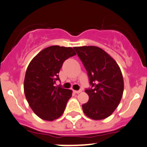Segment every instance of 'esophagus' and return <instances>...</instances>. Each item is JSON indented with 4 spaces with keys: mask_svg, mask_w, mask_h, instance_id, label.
<instances>
[{
    "mask_svg": "<svg viewBox=\"0 0 147 147\" xmlns=\"http://www.w3.org/2000/svg\"><path fill=\"white\" fill-rule=\"evenodd\" d=\"M82 92V89H79V90H78V91L74 90V93H76V94H79V93H81Z\"/></svg>",
    "mask_w": 147,
    "mask_h": 147,
    "instance_id": "34e87169",
    "label": "esophagus"
}]
</instances>
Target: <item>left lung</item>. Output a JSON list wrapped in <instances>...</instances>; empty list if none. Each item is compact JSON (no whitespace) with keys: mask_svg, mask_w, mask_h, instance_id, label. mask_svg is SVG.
I'll list each match as a JSON object with an SVG mask.
<instances>
[{"mask_svg":"<svg viewBox=\"0 0 147 147\" xmlns=\"http://www.w3.org/2000/svg\"><path fill=\"white\" fill-rule=\"evenodd\" d=\"M83 63L91 88L85 89L89 101L82 105L86 116L93 120L107 118L119 105L123 93V78L116 61L96 46L74 47Z\"/></svg>","mask_w":147,"mask_h":147,"instance_id":"left-lung-1","label":"left lung"}]
</instances>
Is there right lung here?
Listing matches in <instances>:
<instances>
[{
  "label": "right lung",
  "instance_id": "right-lung-1",
  "mask_svg": "<svg viewBox=\"0 0 147 147\" xmlns=\"http://www.w3.org/2000/svg\"><path fill=\"white\" fill-rule=\"evenodd\" d=\"M76 55L72 47L53 45L40 51L29 63L24 83L25 97L39 118L52 121L62 115L72 91L55 86L63 63Z\"/></svg>",
  "mask_w": 147,
  "mask_h": 147
}]
</instances>
